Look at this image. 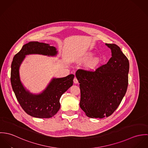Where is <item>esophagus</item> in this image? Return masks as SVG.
I'll use <instances>...</instances> for the list:
<instances>
[{"label":"esophagus","instance_id":"34e87169","mask_svg":"<svg viewBox=\"0 0 148 148\" xmlns=\"http://www.w3.org/2000/svg\"><path fill=\"white\" fill-rule=\"evenodd\" d=\"M73 82H74L75 84H77V83H78V80H77V79L76 77H75V78H74V79H73Z\"/></svg>","mask_w":148,"mask_h":148}]
</instances>
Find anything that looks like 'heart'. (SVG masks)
<instances>
[{
  "instance_id": "obj_1",
  "label": "heart",
  "mask_w": 148,
  "mask_h": 148,
  "mask_svg": "<svg viewBox=\"0 0 148 148\" xmlns=\"http://www.w3.org/2000/svg\"><path fill=\"white\" fill-rule=\"evenodd\" d=\"M93 56V54L91 53H88L84 55L80 60V63H85L89 61ZM100 63V59L99 58H95L90 60L86 65V68L89 71H94L96 69L97 65Z\"/></svg>"
}]
</instances>
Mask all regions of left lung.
I'll return each instance as SVG.
<instances>
[{
    "instance_id": "obj_1",
    "label": "left lung",
    "mask_w": 148,
    "mask_h": 148,
    "mask_svg": "<svg viewBox=\"0 0 148 148\" xmlns=\"http://www.w3.org/2000/svg\"><path fill=\"white\" fill-rule=\"evenodd\" d=\"M106 45L112 52L107 63L95 71L80 69L76 72L81 92L80 106L90 118L110 116L120 104L127 88V58L116 44Z\"/></svg>"
}]
</instances>
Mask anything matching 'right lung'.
Wrapping results in <instances>:
<instances>
[{"label":"right lung","instance_id":"obj_1","mask_svg":"<svg viewBox=\"0 0 148 148\" xmlns=\"http://www.w3.org/2000/svg\"><path fill=\"white\" fill-rule=\"evenodd\" d=\"M30 54L54 56L58 54V51L55 47L44 42H30L24 44L14 56L11 64L12 88L21 108L28 114L40 119L50 118L60 109V99L73 85L75 76L71 74L65 77L53 78L42 93L32 94L24 87L19 75L21 63L25 56Z\"/></svg>","mask_w":148,"mask_h":148}]
</instances>
